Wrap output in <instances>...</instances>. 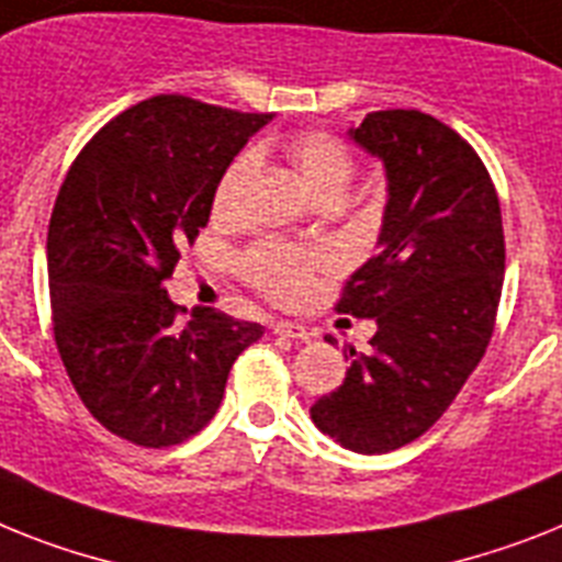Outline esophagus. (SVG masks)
Segmentation results:
<instances>
[{
	"mask_svg": "<svg viewBox=\"0 0 562 562\" xmlns=\"http://www.w3.org/2000/svg\"><path fill=\"white\" fill-rule=\"evenodd\" d=\"M271 331L277 334V337H289V339H296V342H308L311 339V331L305 328V325L300 323H273L271 325Z\"/></svg>",
	"mask_w": 562,
	"mask_h": 562,
	"instance_id": "1",
	"label": "esophagus"
}]
</instances>
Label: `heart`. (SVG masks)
Segmentation results:
<instances>
[{
	"mask_svg": "<svg viewBox=\"0 0 562 562\" xmlns=\"http://www.w3.org/2000/svg\"><path fill=\"white\" fill-rule=\"evenodd\" d=\"M296 177L314 200L325 196H342L351 179L357 177V157L339 136L328 131H303L291 136L285 145ZM254 168V154L245 150L231 159V165L216 179L214 196H211V214L216 220H228L237 214L239 196H243L245 179ZM337 266L328 248H294V245L259 239L239 254V273L243 280L268 296L277 305H296L314 291L317 277Z\"/></svg>",
	"mask_w": 562,
	"mask_h": 562,
	"instance_id": "b5f03b06",
	"label": "heart"
}]
</instances>
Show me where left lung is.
<instances>
[{
  "mask_svg": "<svg viewBox=\"0 0 562 562\" xmlns=\"http://www.w3.org/2000/svg\"><path fill=\"white\" fill-rule=\"evenodd\" d=\"M351 139L383 159L389 205L380 254L334 308L376 319L371 351L348 348L346 380L311 405L328 437L360 454L417 440L483 360L497 319L506 237L477 150L414 108L374 111Z\"/></svg>",
  "mask_w": 562,
  "mask_h": 562,
  "instance_id": "1",
  "label": "left lung"
}]
</instances>
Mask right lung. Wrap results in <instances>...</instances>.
I'll return each mask as SVG.
<instances>
[{
	"instance_id": "1",
	"label": "right lung",
	"mask_w": 562,
	"mask_h": 562,
	"mask_svg": "<svg viewBox=\"0 0 562 562\" xmlns=\"http://www.w3.org/2000/svg\"><path fill=\"white\" fill-rule=\"evenodd\" d=\"M271 113L162 93L85 143L48 225L54 339L85 408L122 440L168 449L209 426L262 325L182 308L165 280L209 225L216 179Z\"/></svg>"
}]
</instances>
